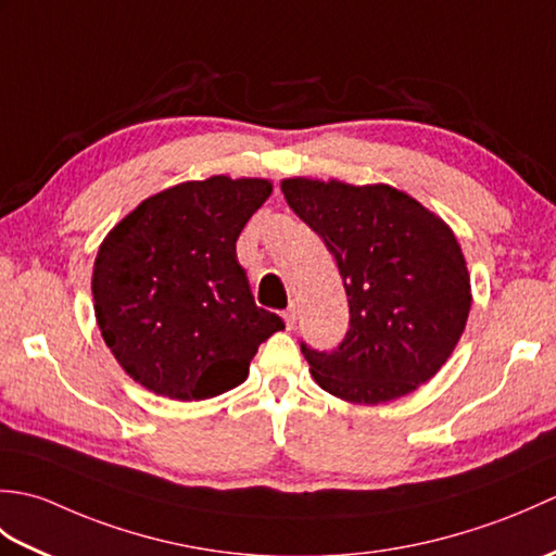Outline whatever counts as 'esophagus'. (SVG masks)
Instances as JSON below:
<instances>
[{"label": "esophagus", "mask_w": 556, "mask_h": 556, "mask_svg": "<svg viewBox=\"0 0 556 556\" xmlns=\"http://www.w3.org/2000/svg\"><path fill=\"white\" fill-rule=\"evenodd\" d=\"M281 317H285V323H287V327L291 329L293 325H296V305H289V308L285 311V313H281Z\"/></svg>", "instance_id": "esophagus-1"}]
</instances>
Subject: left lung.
<instances>
[{"mask_svg": "<svg viewBox=\"0 0 556 556\" xmlns=\"http://www.w3.org/2000/svg\"><path fill=\"white\" fill-rule=\"evenodd\" d=\"M289 207L334 255L349 332L334 351L301 344L315 382L351 404L416 392L452 356L470 311V275L454 231L387 184L285 179Z\"/></svg>", "mask_w": 556, "mask_h": 556, "instance_id": "1", "label": "left lung"}]
</instances>
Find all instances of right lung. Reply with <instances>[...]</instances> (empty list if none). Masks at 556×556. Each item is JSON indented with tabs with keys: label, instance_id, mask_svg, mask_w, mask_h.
Wrapping results in <instances>:
<instances>
[{
	"label": "right lung",
	"instance_id": "add662e5",
	"mask_svg": "<svg viewBox=\"0 0 556 556\" xmlns=\"http://www.w3.org/2000/svg\"><path fill=\"white\" fill-rule=\"evenodd\" d=\"M267 179L210 176L143 200L102 241L92 301L104 344L157 396L200 401L239 387L285 323L257 308L236 239Z\"/></svg>",
	"mask_w": 556,
	"mask_h": 556
}]
</instances>
